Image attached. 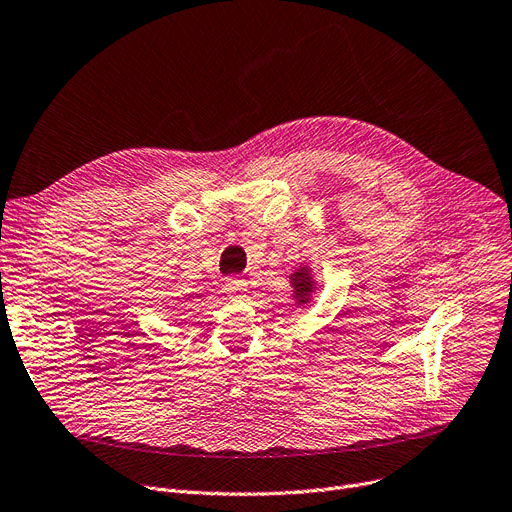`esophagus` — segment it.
I'll return each instance as SVG.
<instances>
[{"instance_id": "34e87169", "label": "esophagus", "mask_w": 512, "mask_h": 512, "mask_svg": "<svg viewBox=\"0 0 512 512\" xmlns=\"http://www.w3.org/2000/svg\"><path fill=\"white\" fill-rule=\"evenodd\" d=\"M224 291L232 297V299H240L247 295L249 291V282L244 278H226L224 282Z\"/></svg>"}]
</instances>
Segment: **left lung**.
Masks as SVG:
<instances>
[{"instance_id":"left-lung-1","label":"left lung","mask_w":512,"mask_h":512,"mask_svg":"<svg viewBox=\"0 0 512 512\" xmlns=\"http://www.w3.org/2000/svg\"><path fill=\"white\" fill-rule=\"evenodd\" d=\"M288 278H291L295 305L297 307L309 305L311 303V295H314L316 288H318V282L314 280V274H311L309 265H297V270Z\"/></svg>"}]
</instances>
